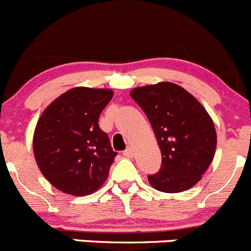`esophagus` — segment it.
Masks as SVG:
<instances>
[{
	"label": "esophagus",
	"mask_w": 251,
	"mask_h": 251,
	"mask_svg": "<svg viewBox=\"0 0 251 251\" xmlns=\"http://www.w3.org/2000/svg\"><path fill=\"white\" fill-rule=\"evenodd\" d=\"M123 154H124V156H125V157L131 158L133 156V150L131 149V147H128V149H126L125 151L123 152Z\"/></svg>",
	"instance_id": "obj_1"
}]
</instances>
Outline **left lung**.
Returning a JSON list of instances; mask_svg holds the SVG:
<instances>
[{
	"label": "left lung",
	"instance_id": "8db88e82",
	"mask_svg": "<svg viewBox=\"0 0 251 251\" xmlns=\"http://www.w3.org/2000/svg\"><path fill=\"white\" fill-rule=\"evenodd\" d=\"M146 114L162 154L161 170L149 176L154 189L187 191L202 178L214 158V123L196 98L170 81L140 86L130 93Z\"/></svg>",
	"mask_w": 251,
	"mask_h": 251
}]
</instances>
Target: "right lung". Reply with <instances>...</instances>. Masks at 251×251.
<instances>
[{"mask_svg":"<svg viewBox=\"0 0 251 251\" xmlns=\"http://www.w3.org/2000/svg\"><path fill=\"white\" fill-rule=\"evenodd\" d=\"M112 90L76 86L51 101L36 125L34 158L49 183L70 196H88L106 181L116 152L99 127Z\"/></svg>","mask_w":251,"mask_h":251,"instance_id":"1","label":"right lung"}]
</instances>
